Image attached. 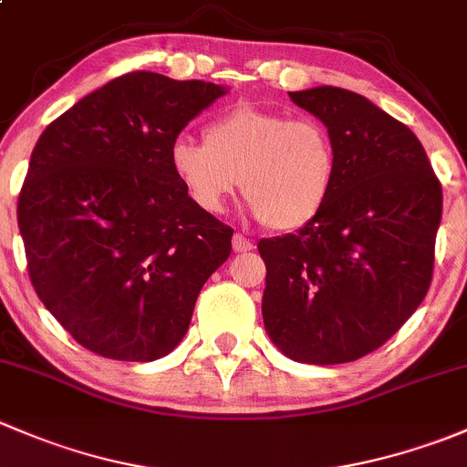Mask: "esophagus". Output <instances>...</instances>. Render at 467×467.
I'll return each mask as SVG.
<instances>
[{"instance_id":"esophagus-1","label":"esophagus","mask_w":467,"mask_h":467,"mask_svg":"<svg viewBox=\"0 0 467 467\" xmlns=\"http://www.w3.org/2000/svg\"><path fill=\"white\" fill-rule=\"evenodd\" d=\"M233 251L234 253L253 251V242H248V239L242 237V234H234V237H233Z\"/></svg>"}]
</instances>
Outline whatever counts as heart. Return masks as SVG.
Here are the masks:
<instances>
[{
  "instance_id": "b5f03b06",
  "label": "heart",
  "mask_w": 467,
  "mask_h": 467,
  "mask_svg": "<svg viewBox=\"0 0 467 467\" xmlns=\"http://www.w3.org/2000/svg\"><path fill=\"white\" fill-rule=\"evenodd\" d=\"M173 176L199 210L223 212L237 185L251 212L273 230L317 219L337 181V149L317 119L237 106L203 129V144L176 140Z\"/></svg>"
}]
</instances>
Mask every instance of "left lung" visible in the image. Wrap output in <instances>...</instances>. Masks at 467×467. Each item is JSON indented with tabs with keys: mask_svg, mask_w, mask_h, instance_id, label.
<instances>
[{
	"mask_svg": "<svg viewBox=\"0 0 467 467\" xmlns=\"http://www.w3.org/2000/svg\"><path fill=\"white\" fill-rule=\"evenodd\" d=\"M337 149L321 214L257 244L266 264L262 317L300 364H348L384 346L418 309L434 273L442 190L420 140L361 94L289 92Z\"/></svg>",
	"mask_w": 467,
	"mask_h": 467,
	"instance_id": "obj_1",
	"label": "left lung"
}]
</instances>
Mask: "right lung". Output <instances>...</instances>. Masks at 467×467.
<instances>
[{"label": "right lung", "instance_id": "obj_1", "mask_svg": "<svg viewBox=\"0 0 467 467\" xmlns=\"http://www.w3.org/2000/svg\"><path fill=\"white\" fill-rule=\"evenodd\" d=\"M228 88L130 72L51 121L31 153L17 225L37 298L88 350L155 361L190 327L233 251L169 164L181 130Z\"/></svg>", "mask_w": 467, "mask_h": 467}]
</instances>
